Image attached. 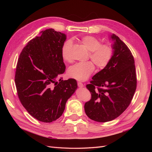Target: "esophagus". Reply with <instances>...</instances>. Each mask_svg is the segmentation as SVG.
I'll return each mask as SVG.
<instances>
[{
	"instance_id": "esophagus-1",
	"label": "esophagus",
	"mask_w": 152,
	"mask_h": 152,
	"mask_svg": "<svg viewBox=\"0 0 152 152\" xmlns=\"http://www.w3.org/2000/svg\"><path fill=\"white\" fill-rule=\"evenodd\" d=\"M77 85H78V86H79V87H84V84H82V82H78Z\"/></svg>"
}]
</instances>
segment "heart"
<instances>
[{"label": "heart", "instance_id": "b5f03b06", "mask_svg": "<svg viewBox=\"0 0 152 152\" xmlns=\"http://www.w3.org/2000/svg\"><path fill=\"white\" fill-rule=\"evenodd\" d=\"M80 42L89 50V58L99 68L107 66L113 56V49L108 44H101L99 40L92 35L83 36L80 39ZM72 42L67 40L63 44L61 48V56L66 62L72 61L70 50ZM94 65L92 61L78 63L69 68L68 75L73 79L83 81L88 79L94 72Z\"/></svg>", "mask_w": 152, "mask_h": 152}]
</instances>
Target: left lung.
I'll use <instances>...</instances> for the list:
<instances>
[{
    "mask_svg": "<svg viewBox=\"0 0 152 152\" xmlns=\"http://www.w3.org/2000/svg\"><path fill=\"white\" fill-rule=\"evenodd\" d=\"M111 38L114 40L111 60L86 85L91 98L84 104L85 112L91 120L99 122L120 116L130 104L137 86L134 59L130 49L116 35Z\"/></svg>",
    "mask_w": 152,
    "mask_h": 152,
    "instance_id": "1",
    "label": "left lung"
}]
</instances>
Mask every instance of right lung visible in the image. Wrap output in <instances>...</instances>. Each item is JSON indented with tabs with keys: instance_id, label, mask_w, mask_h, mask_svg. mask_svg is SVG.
<instances>
[{
	"instance_id": "add662e5",
	"label": "right lung",
	"mask_w": 152,
	"mask_h": 152,
	"mask_svg": "<svg viewBox=\"0 0 152 152\" xmlns=\"http://www.w3.org/2000/svg\"><path fill=\"white\" fill-rule=\"evenodd\" d=\"M41 33L23 49L15 80L26 111L37 120L49 123L61 116L77 84L73 79L58 80L66 68L61 56L66 35L53 28Z\"/></svg>"
}]
</instances>
